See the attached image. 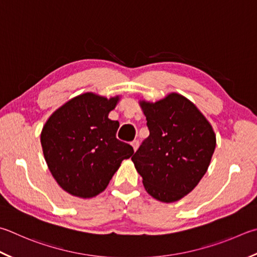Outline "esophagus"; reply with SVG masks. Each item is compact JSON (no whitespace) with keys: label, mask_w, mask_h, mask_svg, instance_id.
I'll list each match as a JSON object with an SVG mask.
<instances>
[{"label":"esophagus","mask_w":257,"mask_h":257,"mask_svg":"<svg viewBox=\"0 0 257 257\" xmlns=\"http://www.w3.org/2000/svg\"><path fill=\"white\" fill-rule=\"evenodd\" d=\"M132 146H133V148H134V151L136 152L137 149H138V147H139V142L137 141V139H135L134 142H132Z\"/></svg>","instance_id":"1"}]
</instances>
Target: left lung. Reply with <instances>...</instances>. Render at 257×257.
Segmentation results:
<instances>
[{
	"label": "left lung",
	"mask_w": 257,
	"mask_h": 257,
	"mask_svg": "<svg viewBox=\"0 0 257 257\" xmlns=\"http://www.w3.org/2000/svg\"><path fill=\"white\" fill-rule=\"evenodd\" d=\"M149 136L132 160L147 192L162 202L189 194L209 167L216 135L192 102L177 93L151 103L141 101Z\"/></svg>",
	"instance_id": "1"
}]
</instances>
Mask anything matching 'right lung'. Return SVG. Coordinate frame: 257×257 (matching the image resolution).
<instances>
[{
	"label": "right lung",
	"mask_w": 257,
	"mask_h": 257,
	"mask_svg": "<svg viewBox=\"0 0 257 257\" xmlns=\"http://www.w3.org/2000/svg\"><path fill=\"white\" fill-rule=\"evenodd\" d=\"M119 96L94 93L73 97L49 116L41 132V146L50 173L60 188L78 198L104 191L121 162L134 154L116 139L118 121L108 118Z\"/></svg>",
	"instance_id": "add662e5"
}]
</instances>
